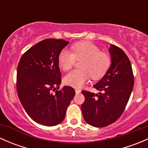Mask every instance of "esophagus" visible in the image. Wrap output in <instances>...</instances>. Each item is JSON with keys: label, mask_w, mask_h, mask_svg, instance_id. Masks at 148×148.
I'll list each match as a JSON object with an SVG mask.
<instances>
[{"label": "esophagus", "mask_w": 148, "mask_h": 148, "mask_svg": "<svg viewBox=\"0 0 148 148\" xmlns=\"http://www.w3.org/2000/svg\"><path fill=\"white\" fill-rule=\"evenodd\" d=\"M75 92H76V94H79V93H80V92H81V91H80L79 89H75Z\"/></svg>", "instance_id": "esophagus-1"}]
</instances>
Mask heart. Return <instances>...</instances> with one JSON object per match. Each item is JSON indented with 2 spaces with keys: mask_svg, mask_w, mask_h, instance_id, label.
Wrapping results in <instances>:
<instances>
[{
  "mask_svg": "<svg viewBox=\"0 0 148 148\" xmlns=\"http://www.w3.org/2000/svg\"><path fill=\"white\" fill-rule=\"evenodd\" d=\"M71 52L63 49L58 56V64L64 71L69 70L75 63L80 60L79 69H76L65 76L64 82L66 85L80 88L89 77L97 80L104 76L111 65V58L105 52L90 41H79L71 46Z\"/></svg>",
  "mask_w": 148,
  "mask_h": 148,
  "instance_id": "b5f03b06",
  "label": "heart"
}]
</instances>
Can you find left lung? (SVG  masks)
I'll list each match as a JSON object with an SVG mask.
<instances>
[{"label": "left lung", "mask_w": 148, "mask_h": 148, "mask_svg": "<svg viewBox=\"0 0 148 148\" xmlns=\"http://www.w3.org/2000/svg\"><path fill=\"white\" fill-rule=\"evenodd\" d=\"M112 64L104 77L94 85L101 91L95 94L82 91L85 100L82 104L84 120L96 127H103L117 121L129 101L134 85L132 66L126 53L111 44L109 49Z\"/></svg>", "instance_id": "1"}]
</instances>
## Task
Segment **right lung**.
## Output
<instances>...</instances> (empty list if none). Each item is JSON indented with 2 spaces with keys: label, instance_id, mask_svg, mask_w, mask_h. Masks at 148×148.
<instances>
[{
  "label": "right lung",
  "instance_id": "right-lung-1",
  "mask_svg": "<svg viewBox=\"0 0 148 148\" xmlns=\"http://www.w3.org/2000/svg\"><path fill=\"white\" fill-rule=\"evenodd\" d=\"M68 44L63 39L43 40L26 51L18 65L16 89L21 103L33 120L45 126H54L64 120L75 95L71 86L59 89L62 77L58 56Z\"/></svg>",
  "mask_w": 148,
  "mask_h": 148
}]
</instances>
